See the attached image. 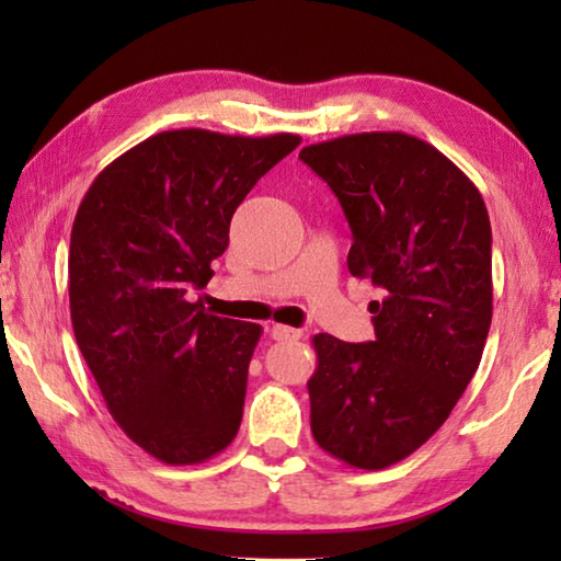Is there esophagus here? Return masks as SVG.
Masks as SVG:
<instances>
[{
	"label": "esophagus",
	"mask_w": 561,
	"mask_h": 561,
	"mask_svg": "<svg viewBox=\"0 0 561 561\" xmlns=\"http://www.w3.org/2000/svg\"><path fill=\"white\" fill-rule=\"evenodd\" d=\"M301 336H304L301 329H291V327H284V324L272 327V339L274 341H297Z\"/></svg>",
	"instance_id": "esophagus-1"
}]
</instances>
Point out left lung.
<instances>
[{
	"instance_id": "1",
	"label": "left lung",
	"mask_w": 561,
	"mask_h": 561,
	"mask_svg": "<svg viewBox=\"0 0 561 561\" xmlns=\"http://www.w3.org/2000/svg\"><path fill=\"white\" fill-rule=\"evenodd\" d=\"M299 158L334 190L354 234L348 272L383 291L376 341L311 339V433L358 470L408 458L448 421L492 321V230L480 190L401 130L341 136Z\"/></svg>"
}]
</instances>
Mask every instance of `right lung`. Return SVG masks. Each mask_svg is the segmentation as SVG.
<instances>
[{"label":"right lung","instance_id":"1","mask_svg":"<svg viewBox=\"0 0 561 561\" xmlns=\"http://www.w3.org/2000/svg\"><path fill=\"white\" fill-rule=\"evenodd\" d=\"M294 133L163 130L93 180L71 227L69 304L113 421L165 465H197L234 440L260 324L207 314L230 220Z\"/></svg>","mask_w":561,"mask_h":561}]
</instances>
